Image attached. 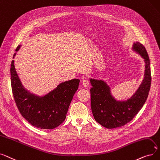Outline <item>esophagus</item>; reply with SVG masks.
Returning <instances> with one entry per match:
<instances>
[{"label":"esophagus","mask_w":160,"mask_h":160,"mask_svg":"<svg viewBox=\"0 0 160 160\" xmlns=\"http://www.w3.org/2000/svg\"><path fill=\"white\" fill-rule=\"evenodd\" d=\"M82 85L83 87H85V88L88 87L90 85V81H89V80H88V79L83 80L82 82Z\"/></svg>","instance_id":"esophagus-1"}]
</instances>
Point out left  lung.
<instances>
[{
	"mask_svg": "<svg viewBox=\"0 0 160 160\" xmlns=\"http://www.w3.org/2000/svg\"><path fill=\"white\" fill-rule=\"evenodd\" d=\"M133 49L144 59V78L136 92L127 101H117L110 88L102 80L90 79L91 109L94 119L105 128H115L124 126L139 112L148 98L151 85L150 59L142 44L134 43Z\"/></svg>",
	"mask_w": 160,
	"mask_h": 160,
	"instance_id": "8db88e82",
	"label": "left lung"
}]
</instances>
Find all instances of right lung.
Wrapping results in <instances>:
<instances>
[{
  "mask_svg": "<svg viewBox=\"0 0 160 160\" xmlns=\"http://www.w3.org/2000/svg\"><path fill=\"white\" fill-rule=\"evenodd\" d=\"M20 48L18 45V51ZM16 55L14 53L13 57ZM12 93L17 107L28 122L40 129H54L64 121L70 104L79 87V79H73L60 83L44 96L30 93L22 85L15 70L13 60L10 68Z\"/></svg>",
  "mask_w": 160,
  "mask_h": 160,
  "instance_id": "right-lung-1",
  "label": "right lung"
}]
</instances>
